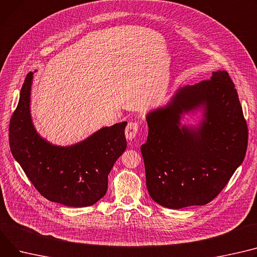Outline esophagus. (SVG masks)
<instances>
[{
    "label": "esophagus",
    "mask_w": 257,
    "mask_h": 257,
    "mask_svg": "<svg viewBox=\"0 0 257 257\" xmlns=\"http://www.w3.org/2000/svg\"><path fill=\"white\" fill-rule=\"evenodd\" d=\"M139 129H140V126L139 124L136 122H129L127 127H126V130H125V134H126V139L128 141H132L136 138V135H138L139 133Z\"/></svg>",
    "instance_id": "1"
}]
</instances>
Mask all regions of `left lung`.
I'll list each match as a JSON object with an SVG mask.
<instances>
[{
	"label": "left lung",
	"mask_w": 257,
	"mask_h": 257,
	"mask_svg": "<svg viewBox=\"0 0 257 257\" xmlns=\"http://www.w3.org/2000/svg\"><path fill=\"white\" fill-rule=\"evenodd\" d=\"M201 109L196 127L180 124ZM149 134L141 148L150 196L162 207L182 209L212 201L245 158L248 128L226 71L178 89L168 103L146 116Z\"/></svg>",
	"instance_id": "obj_1"
}]
</instances>
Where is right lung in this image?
I'll list each match as a JSON object with an SVG mask.
<instances>
[{"instance_id": "1", "label": "right lung", "mask_w": 257, "mask_h": 257, "mask_svg": "<svg viewBox=\"0 0 257 257\" xmlns=\"http://www.w3.org/2000/svg\"><path fill=\"white\" fill-rule=\"evenodd\" d=\"M34 72H29L9 126L13 157L38 192L67 207L93 206L107 191L108 174L127 148V122L103 127L75 145L61 147L42 139L32 122Z\"/></svg>"}]
</instances>
